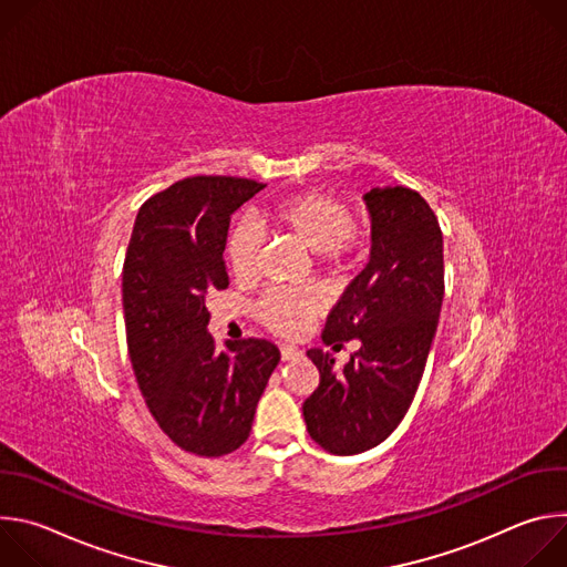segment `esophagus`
<instances>
[{"label": "esophagus", "mask_w": 567, "mask_h": 567, "mask_svg": "<svg viewBox=\"0 0 567 567\" xmlns=\"http://www.w3.org/2000/svg\"><path fill=\"white\" fill-rule=\"evenodd\" d=\"M280 357H282V361H296V359L302 357V352L298 348H293V346H282L280 348Z\"/></svg>", "instance_id": "obj_1"}]
</instances>
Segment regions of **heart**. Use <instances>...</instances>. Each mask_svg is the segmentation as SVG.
Listing matches in <instances>:
<instances>
[{"mask_svg": "<svg viewBox=\"0 0 567 567\" xmlns=\"http://www.w3.org/2000/svg\"><path fill=\"white\" fill-rule=\"evenodd\" d=\"M269 219L307 251L316 254L318 262L328 269H341L357 247L352 208L326 190H305L282 199L269 210ZM262 245L265 235L256 221H239L230 230L226 254L237 278L256 276ZM318 309L320 300L309 291H269L258 300L256 316L274 334L296 337Z\"/></svg>", "mask_w": 567, "mask_h": 567, "instance_id": "obj_1", "label": "heart"}]
</instances>
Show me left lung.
<instances>
[{
    "label": "left lung",
    "instance_id": "8db88e82",
    "mask_svg": "<svg viewBox=\"0 0 567 567\" xmlns=\"http://www.w3.org/2000/svg\"><path fill=\"white\" fill-rule=\"evenodd\" d=\"M372 247L365 269L328 316L322 341L359 339L343 370L318 348L307 357L320 372L302 415L316 444L357 455L381 444L409 413L435 339L444 298L442 230L426 199L403 186L363 195Z\"/></svg>",
    "mask_w": 567,
    "mask_h": 567
}]
</instances>
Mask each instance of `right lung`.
I'll use <instances>...</instances> for the list:
<instances>
[{"instance_id":"1","label":"right lung","mask_w":567,"mask_h":567,"mask_svg":"<svg viewBox=\"0 0 567 567\" xmlns=\"http://www.w3.org/2000/svg\"><path fill=\"white\" fill-rule=\"evenodd\" d=\"M265 186L237 177H188L136 215L123 265V311L136 383L156 424L202 457L247 442L280 352L245 339L217 350L206 296L228 287L230 215Z\"/></svg>"}]
</instances>
